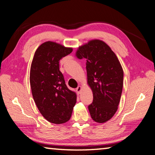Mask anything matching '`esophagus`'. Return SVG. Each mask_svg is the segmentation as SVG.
I'll return each instance as SVG.
<instances>
[{
	"label": "esophagus",
	"mask_w": 155,
	"mask_h": 155,
	"mask_svg": "<svg viewBox=\"0 0 155 155\" xmlns=\"http://www.w3.org/2000/svg\"><path fill=\"white\" fill-rule=\"evenodd\" d=\"M81 90H82V87H81V86H78L77 88L76 89V91H77V94H80V93H81Z\"/></svg>",
	"instance_id": "34e87169"
}]
</instances>
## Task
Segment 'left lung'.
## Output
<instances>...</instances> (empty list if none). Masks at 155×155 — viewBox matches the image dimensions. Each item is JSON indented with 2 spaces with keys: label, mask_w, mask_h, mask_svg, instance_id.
<instances>
[{
  "label": "left lung",
  "mask_w": 155,
  "mask_h": 155,
  "mask_svg": "<svg viewBox=\"0 0 155 155\" xmlns=\"http://www.w3.org/2000/svg\"><path fill=\"white\" fill-rule=\"evenodd\" d=\"M76 55L85 58L87 82L93 91L88 106L93 120L103 123L114 116L121 98L124 72L117 57L104 41L94 40L78 48Z\"/></svg>",
  "instance_id": "8db88e82"
}]
</instances>
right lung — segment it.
Masks as SVG:
<instances>
[{"mask_svg": "<svg viewBox=\"0 0 155 155\" xmlns=\"http://www.w3.org/2000/svg\"><path fill=\"white\" fill-rule=\"evenodd\" d=\"M72 52L52 41L38 47L30 71V84L34 101L44 118L54 124L68 122L77 102L76 94L68 88L59 70V61Z\"/></svg>", "mask_w": 155, "mask_h": 155, "instance_id": "obj_1", "label": "right lung"}]
</instances>
